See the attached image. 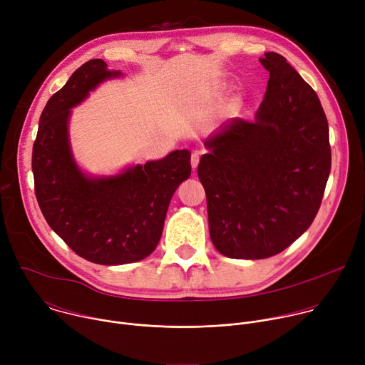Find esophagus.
Instances as JSON below:
<instances>
[{
	"mask_svg": "<svg viewBox=\"0 0 365 365\" xmlns=\"http://www.w3.org/2000/svg\"><path fill=\"white\" fill-rule=\"evenodd\" d=\"M199 159H200V153L199 151H193L192 155H190V165H192L193 170H196V168L199 165Z\"/></svg>",
	"mask_w": 365,
	"mask_h": 365,
	"instance_id": "34e87169",
	"label": "esophagus"
}]
</instances>
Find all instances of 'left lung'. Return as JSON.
I'll return each mask as SVG.
<instances>
[{"label":"left lung","mask_w":365,"mask_h":365,"mask_svg":"<svg viewBox=\"0 0 365 365\" xmlns=\"http://www.w3.org/2000/svg\"><path fill=\"white\" fill-rule=\"evenodd\" d=\"M254 123L232 120L207 138L197 166L215 248L230 258L282 252L314 222L331 172L329 127L317 92L274 51Z\"/></svg>","instance_id":"obj_1"}]
</instances>
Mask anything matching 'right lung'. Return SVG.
<instances>
[{
    "label": "right lung",
    "mask_w": 365,
    "mask_h": 365,
    "mask_svg": "<svg viewBox=\"0 0 365 365\" xmlns=\"http://www.w3.org/2000/svg\"><path fill=\"white\" fill-rule=\"evenodd\" d=\"M118 75L102 59L78 68L47 101L31 158L36 197L50 228L79 257L106 266L134 263L154 251L170 199L192 170L187 150L114 178L91 179L78 169L68 140L71 108Z\"/></svg>",
    "instance_id": "obj_1"
}]
</instances>
